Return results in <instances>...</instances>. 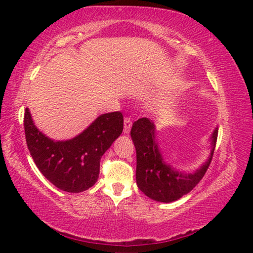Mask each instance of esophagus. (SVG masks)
<instances>
[{"label": "esophagus", "mask_w": 253, "mask_h": 253, "mask_svg": "<svg viewBox=\"0 0 253 253\" xmlns=\"http://www.w3.org/2000/svg\"><path fill=\"white\" fill-rule=\"evenodd\" d=\"M131 126H132V121H131L130 117H126L124 119V133H129L130 130H131Z\"/></svg>", "instance_id": "34e87169"}]
</instances>
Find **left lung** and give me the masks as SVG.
I'll list each match as a JSON object with an SVG mask.
<instances>
[{
	"mask_svg": "<svg viewBox=\"0 0 253 253\" xmlns=\"http://www.w3.org/2000/svg\"><path fill=\"white\" fill-rule=\"evenodd\" d=\"M131 138L136 147V181L140 191L148 198L161 203L175 202L189 193L204 177L212 161L217 138V127L211 137L212 151L205 164L192 174H182L166 165L155 141V126L143 117L131 127Z\"/></svg>",
	"mask_w": 253,
	"mask_h": 253,
	"instance_id": "1",
	"label": "left lung"
}]
</instances>
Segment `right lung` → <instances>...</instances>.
I'll use <instances>...</instances> for the list:
<instances>
[{"instance_id": "right-lung-1", "label": "right lung", "mask_w": 253, "mask_h": 253, "mask_svg": "<svg viewBox=\"0 0 253 253\" xmlns=\"http://www.w3.org/2000/svg\"><path fill=\"white\" fill-rule=\"evenodd\" d=\"M24 129L30 153L44 177L60 190L77 193L98 181L101 157L123 131V115L103 114L77 137L54 141L37 129L26 108Z\"/></svg>"}]
</instances>
